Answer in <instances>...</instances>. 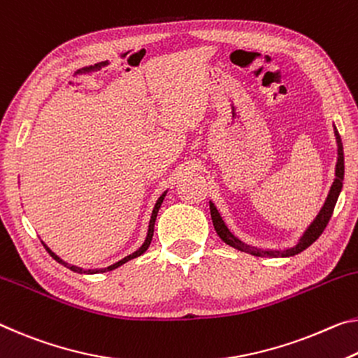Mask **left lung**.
<instances>
[{
	"label": "left lung",
	"instance_id": "obj_1",
	"mask_svg": "<svg viewBox=\"0 0 358 358\" xmlns=\"http://www.w3.org/2000/svg\"><path fill=\"white\" fill-rule=\"evenodd\" d=\"M334 135H336V143H338V162H336V170H334V177H336V178H334V181H333L330 192H328L327 201H325V203H323V207L320 208L319 215H317L315 220L312 221L309 228L306 229V232L303 234L301 239H299L296 245L290 247V248H285V250H261V248L247 245V243H243L242 241L237 239V237L228 229V226L224 224L223 218L220 217L217 207L213 206V202H210V215H212L215 231H217L220 239L228 243V245L237 248V250H241V252L255 255V257H272V258L293 257V255H298V253H301L303 250H306V248L312 245V243L319 239V237L322 236V232L325 231L328 221H330V218H331L334 206H336V201L339 197V192H341V189H343L344 150H343L341 137H339V132H338L336 127H334Z\"/></svg>",
	"mask_w": 358,
	"mask_h": 358
}]
</instances>
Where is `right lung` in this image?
I'll return each instance as SVG.
<instances>
[{
    "label": "right lung",
    "mask_w": 358,
    "mask_h": 358,
    "mask_svg": "<svg viewBox=\"0 0 358 358\" xmlns=\"http://www.w3.org/2000/svg\"><path fill=\"white\" fill-rule=\"evenodd\" d=\"M166 194H167V191L164 192V194H162L161 197H159L157 202H156V206H155V208H152L151 220H150V226H148V234H146V239H145V242H143V245H141L137 252H134L132 255H129V257L122 258L121 261H117V263H115V264L108 266V268H103V269H89V271H84V269H81V268H78V266H71V264L65 263L64 259H60V258L57 257V255H55L52 250H50V248L46 245V243H43V245H44V248H46V250L49 252L50 257H52L55 261H59L60 264L66 266L68 269H71V271H75V272H79V274H86V272H87V274H99V272H106V271H113V269H116V268H119V266H122L124 263H127V261H130V259H134V258L140 257V255H143L146 250H148V247H150V243H151V239H152V232H155V223H156L157 212H159V208H161V203H162V201H164V197H166Z\"/></svg>",
    "instance_id": "right-lung-1"
}]
</instances>
